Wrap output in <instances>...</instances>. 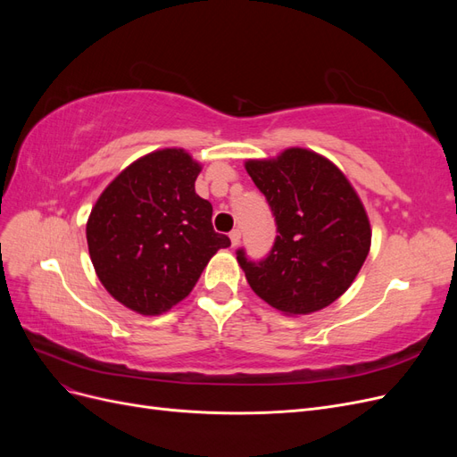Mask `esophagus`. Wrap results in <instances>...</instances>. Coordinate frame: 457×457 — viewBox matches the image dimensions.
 Wrapping results in <instances>:
<instances>
[{
	"label": "esophagus",
	"instance_id": "34e87169",
	"mask_svg": "<svg viewBox=\"0 0 457 457\" xmlns=\"http://www.w3.org/2000/svg\"><path fill=\"white\" fill-rule=\"evenodd\" d=\"M230 242H232V245H238L240 244V240H242V232H240V228H234V230H230Z\"/></svg>",
	"mask_w": 457,
	"mask_h": 457
}]
</instances>
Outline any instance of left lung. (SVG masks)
Returning a JSON list of instances; mask_svg holds the SVG:
<instances>
[{"label":"left lung","mask_w":457,"mask_h":457,"mask_svg":"<svg viewBox=\"0 0 457 457\" xmlns=\"http://www.w3.org/2000/svg\"><path fill=\"white\" fill-rule=\"evenodd\" d=\"M276 220L272 250L261 261L237 259L247 284L284 314H309L347 292L371 244L364 205L334 163L307 148L274 160H247Z\"/></svg>","instance_id":"obj_1"}]
</instances>
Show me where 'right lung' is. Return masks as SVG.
<instances>
[{"label": "right lung", "mask_w": 457, "mask_h": 457, "mask_svg": "<svg viewBox=\"0 0 457 457\" xmlns=\"http://www.w3.org/2000/svg\"><path fill=\"white\" fill-rule=\"evenodd\" d=\"M200 163L183 148L133 162L96 200L87 245L99 280L121 305L154 316L196 286L225 234L213 230L212 204L195 190Z\"/></svg>", "instance_id": "1"}]
</instances>
